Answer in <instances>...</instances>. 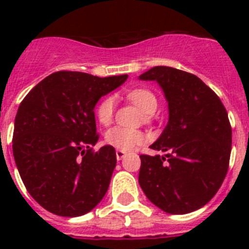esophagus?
<instances>
[{"label":"esophagus","instance_id":"34e87169","mask_svg":"<svg viewBox=\"0 0 249 249\" xmlns=\"http://www.w3.org/2000/svg\"><path fill=\"white\" fill-rule=\"evenodd\" d=\"M116 157H117L118 160H121L122 158L126 157V152L122 151V149H116Z\"/></svg>","mask_w":249,"mask_h":249}]
</instances>
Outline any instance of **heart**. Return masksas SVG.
Here are the masks:
<instances>
[{
	"mask_svg": "<svg viewBox=\"0 0 249 249\" xmlns=\"http://www.w3.org/2000/svg\"><path fill=\"white\" fill-rule=\"evenodd\" d=\"M127 98L140 107L146 114H151L157 109L158 101L155 93L147 89H136L127 93ZM114 100L111 96L103 98L96 108V116L101 124L107 126L113 120ZM106 142L122 151H129L140 146L146 141V135L138 129H129L124 127H112L105 135Z\"/></svg>",
	"mask_w": 249,
	"mask_h": 249,
	"instance_id": "b5f03b06",
	"label": "heart"
}]
</instances>
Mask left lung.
I'll use <instances>...</instances> for the list:
<instances>
[{
  "instance_id": "8db88e82",
  "label": "left lung",
  "mask_w": 249,
  "mask_h": 249,
  "mask_svg": "<svg viewBox=\"0 0 249 249\" xmlns=\"http://www.w3.org/2000/svg\"><path fill=\"white\" fill-rule=\"evenodd\" d=\"M156 81L168 102V123L142 155L138 182L152 203L171 214L199 210L217 193L227 175L232 128L223 103L198 77L157 66L140 76Z\"/></svg>"
}]
</instances>
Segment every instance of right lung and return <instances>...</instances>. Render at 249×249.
<instances>
[{"mask_svg": "<svg viewBox=\"0 0 249 249\" xmlns=\"http://www.w3.org/2000/svg\"><path fill=\"white\" fill-rule=\"evenodd\" d=\"M127 77L54 72L19 105L13 157L28 193L48 212L78 217L105 197L117 158L112 146L92 151L98 141L93 109Z\"/></svg>", "mask_w": 249, "mask_h": 249, "instance_id": "right-lung-1", "label": "right lung"}]
</instances>
